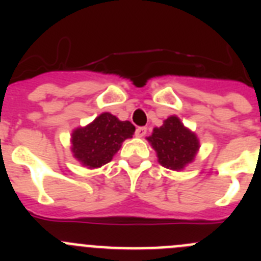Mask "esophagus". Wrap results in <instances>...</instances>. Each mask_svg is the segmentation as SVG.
I'll list each match as a JSON object with an SVG mask.
<instances>
[{"label": "esophagus", "mask_w": 261, "mask_h": 261, "mask_svg": "<svg viewBox=\"0 0 261 261\" xmlns=\"http://www.w3.org/2000/svg\"><path fill=\"white\" fill-rule=\"evenodd\" d=\"M146 132H147V129L145 128V126H138V128L136 129V136H137L138 138L145 137V135H146Z\"/></svg>", "instance_id": "obj_1"}]
</instances>
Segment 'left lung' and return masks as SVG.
<instances>
[{
    "label": "left lung",
    "mask_w": 261,
    "mask_h": 261,
    "mask_svg": "<svg viewBox=\"0 0 261 261\" xmlns=\"http://www.w3.org/2000/svg\"><path fill=\"white\" fill-rule=\"evenodd\" d=\"M146 140L155 150L158 162L174 171H181L192 163L200 149L196 133L187 128L175 115L167 117L162 126L154 128Z\"/></svg>",
    "instance_id": "obj_1"
}]
</instances>
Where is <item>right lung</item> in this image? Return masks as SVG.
<instances>
[{
    "label": "right lung",
    "instance_id": "obj_1",
    "mask_svg": "<svg viewBox=\"0 0 261 261\" xmlns=\"http://www.w3.org/2000/svg\"><path fill=\"white\" fill-rule=\"evenodd\" d=\"M135 130L130 121H121L110 112H103L86 126H78L71 132V153L85 167H102L112 161Z\"/></svg>",
    "mask_w": 261,
    "mask_h": 261
}]
</instances>
